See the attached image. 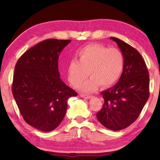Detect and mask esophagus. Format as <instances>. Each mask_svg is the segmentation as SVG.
Wrapping results in <instances>:
<instances>
[{
	"label": "esophagus",
	"mask_w": 160,
	"mask_h": 160,
	"mask_svg": "<svg viewBox=\"0 0 160 160\" xmlns=\"http://www.w3.org/2000/svg\"><path fill=\"white\" fill-rule=\"evenodd\" d=\"M81 98H85V99H89V98H91L92 96V95H84V94H81L80 95Z\"/></svg>",
	"instance_id": "obj_1"
}]
</instances>
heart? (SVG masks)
<instances>
[{
    "instance_id": "1",
    "label": "heart",
    "mask_w": 160,
    "mask_h": 160,
    "mask_svg": "<svg viewBox=\"0 0 160 160\" xmlns=\"http://www.w3.org/2000/svg\"><path fill=\"white\" fill-rule=\"evenodd\" d=\"M77 57L78 60H72L68 65V79L76 87L89 74L90 78L78 87L84 92H92L100 85L111 87L119 80L124 68L123 54L117 48L108 49L99 43H91L82 48Z\"/></svg>"
}]
</instances>
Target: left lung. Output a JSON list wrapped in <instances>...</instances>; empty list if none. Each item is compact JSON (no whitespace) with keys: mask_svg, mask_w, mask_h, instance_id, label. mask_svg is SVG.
Listing matches in <instances>:
<instances>
[{"mask_svg":"<svg viewBox=\"0 0 160 160\" xmlns=\"http://www.w3.org/2000/svg\"><path fill=\"white\" fill-rule=\"evenodd\" d=\"M124 57L119 82L102 91V108L97 119L105 128L118 131L128 128L139 117L149 97V75L141 54L130 45L111 37Z\"/></svg>","mask_w":160,"mask_h":160,"instance_id":"1","label":"left lung"}]
</instances>
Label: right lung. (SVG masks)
<instances>
[{
    "label": "right lung",
    "instance_id": "obj_1",
    "mask_svg": "<svg viewBox=\"0 0 160 160\" xmlns=\"http://www.w3.org/2000/svg\"><path fill=\"white\" fill-rule=\"evenodd\" d=\"M71 41H41L25 52L15 65V101L24 120L43 132L58 127L66 113L68 98L77 95L60 78L58 70L59 56Z\"/></svg>",
    "mask_w": 160,
    "mask_h": 160
}]
</instances>
